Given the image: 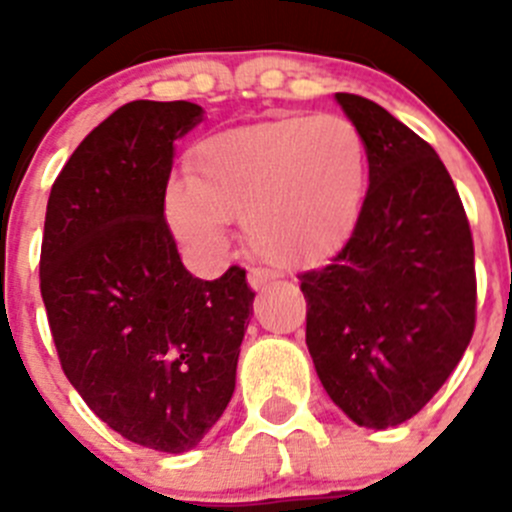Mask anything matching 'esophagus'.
<instances>
[{
  "label": "esophagus",
  "mask_w": 512,
  "mask_h": 512,
  "mask_svg": "<svg viewBox=\"0 0 512 512\" xmlns=\"http://www.w3.org/2000/svg\"><path fill=\"white\" fill-rule=\"evenodd\" d=\"M247 282H250V287L255 289V292H267V289L272 287V282H275V272L262 270V267H252V270L247 272Z\"/></svg>",
  "instance_id": "esophagus-1"
}]
</instances>
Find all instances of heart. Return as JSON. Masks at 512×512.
Segmentation results:
<instances>
[{
    "mask_svg": "<svg viewBox=\"0 0 512 512\" xmlns=\"http://www.w3.org/2000/svg\"><path fill=\"white\" fill-rule=\"evenodd\" d=\"M369 151L349 118L285 116L232 128L193 148L190 178L165 188V218L183 245L220 255L245 218L252 250L280 267L337 255L361 220Z\"/></svg>",
    "mask_w": 512,
    "mask_h": 512,
    "instance_id": "heart-1",
    "label": "heart"
}]
</instances>
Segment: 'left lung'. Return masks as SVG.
<instances>
[{
  "label": "left lung",
  "mask_w": 512,
  "mask_h": 512,
  "mask_svg": "<svg viewBox=\"0 0 512 512\" xmlns=\"http://www.w3.org/2000/svg\"><path fill=\"white\" fill-rule=\"evenodd\" d=\"M334 98L364 136L369 190L352 240L299 275L307 347L356 426L389 428L433 399L471 342L473 237L436 151L379 103Z\"/></svg>",
  "instance_id": "left-lung-1"
}]
</instances>
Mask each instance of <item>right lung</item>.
I'll list each match as a JSON object with an SVG mask.
<instances>
[{"label":"right lung","instance_id":"1","mask_svg":"<svg viewBox=\"0 0 512 512\" xmlns=\"http://www.w3.org/2000/svg\"><path fill=\"white\" fill-rule=\"evenodd\" d=\"M203 121L190 101H131L81 141L51 185L39 280L61 369L103 423L185 453L235 391L255 292L232 265L185 270L165 223L175 146Z\"/></svg>","mask_w":512,"mask_h":512}]
</instances>
